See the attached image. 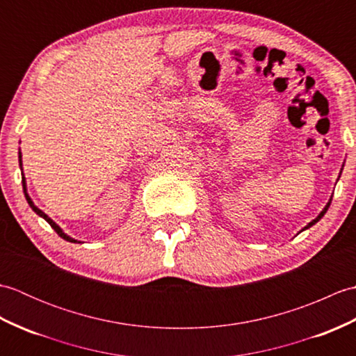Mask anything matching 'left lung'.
<instances>
[{"label":"left lung","instance_id":"obj_1","mask_svg":"<svg viewBox=\"0 0 356 356\" xmlns=\"http://www.w3.org/2000/svg\"><path fill=\"white\" fill-rule=\"evenodd\" d=\"M341 170H343V168H341ZM338 177H339V176H338ZM330 202H332V199H330V200L327 202V205H326V207H324V209H323V211H321V213L318 214V217H316V218H314V220H312L311 223H307V225L305 226V228H303V229H301V231H305V229H307V228H311V226H312V225H315L316 222H318V220H320V218H321V217H323L324 214H326V211H327V209H329V207H330Z\"/></svg>","mask_w":356,"mask_h":356}]
</instances>
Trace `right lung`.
<instances>
[{
  "label": "right lung",
  "mask_w": 356,
  "mask_h": 356,
  "mask_svg": "<svg viewBox=\"0 0 356 356\" xmlns=\"http://www.w3.org/2000/svg\"><path fill=\"white\" fill-rule=\"evenodd\" d=\"M18 157H19V166H21V165H22V163H21V151H19V156H18ZM22 190H24V195H26V200H27V203H29V205H30V208H32V209L35 211V213H36L38 216H40V217H42V218H44V220H45V222H47V223H49V225L51 226V228L56 231V234H58V236H59V237H61V238H64V240H67V241H72V243H76V241H78V240H74V238H72V237H69V236H67V234H65V232H64V231H63L61 228H59V226H58V225H56L55 222H53V220H51V218H50V217H49L47 214H44V213H42V211H41L40 208H38V207H35V203L32 202V199H30V195L27 194V185H26V179H24V174H22ZM78 243H79V241H78Z\"/></svg>",
  "instance_id": "obj_1"
}]
</instances>
